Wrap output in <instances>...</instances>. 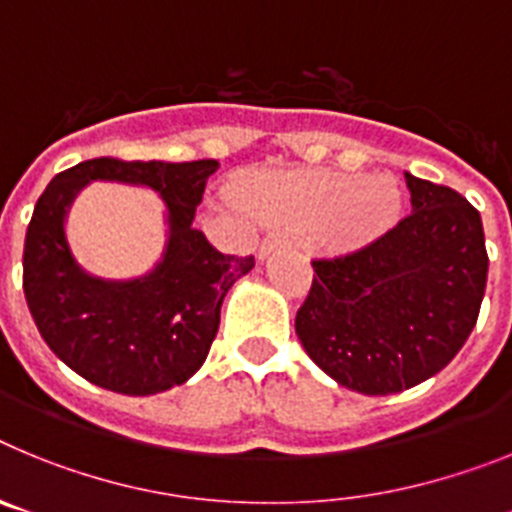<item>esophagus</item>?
I'll return each instance as SVG.
<instances>
[{
	"label": "esophagus",
	"mask_w": 512,
	"mask_h": 512,
	"mask_svg": "<svg viewBox=\"0 0 512 512\" xmlns=\"http://www.w3.org/2000/svg\"><path fill=\"white\" fill-rule=\"evenodd\" d=\"M279 246H282V238H279V235H269V238H264V243L259 246V259L264 261L266 256H269L271 251H277Z\"/></svg>",
	"instance_id": "34e87169"
}]
</instances>
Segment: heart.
Returning a JSON list of instances; mask_svg holds the SVG:
<instances>
[{
	"label": "heart",
	"mask_w": 512,
	"mask_h": 512,
	"mask_svg": "<svg viewBox=\"0 0 512 512\" xmlns=\"http://www.w3.org/2000/svg\"><path fill=\"white\" fill-rule=\"evenodd\" d=\"M243 205L266 225H323L333 241L359 243L397 223L402 189L392 176L279 171L246 184Z\"/></svg>",
	"instance_id": "obj_1"
}]
</instances>
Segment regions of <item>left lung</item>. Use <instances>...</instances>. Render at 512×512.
<instances>
[{"mask_svg": "<svg viewBox=\"0 0 512 512\" xmlns=\"http://www.w3.org/2000/svg\"><path fill=\"white\" fill-rule=\"evenodd\" d=\"M410 212L359 251L315 259L295 330L346 390L395 395L467 343L487 287L482 217L459 192L405 171Z\"/></svg>", "mask_w": 512, "mask_h": 512, "instance_id": "left-lung-1", "label": "left lung"}]
</instances>
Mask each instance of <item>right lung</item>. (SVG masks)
<instances>
[{
    "instance_id": "right-lung-1",
    "label": "right lung",
    "mask_w": 512,
    "mask_h": 512,
    "mask_svg": "<svg viewBox=\"0 0 512 512\" xmlns=\"http://www.w3.org/2000/svg\"><path fill=\"white\" fill-rule=\"evenodd\" d=\"M217 166L215 158L184 164L92 158L53 176L40 194L25 235L22 287L43 341L79 377L146 397L200 372L228 289L253 269V256H225L192 228ZM92 181L148 188L162 200L165 251L146 275L104 280L73 256L65 220Z\"/></svg>"
}]
</instances>
